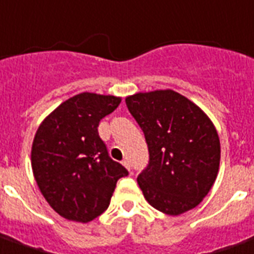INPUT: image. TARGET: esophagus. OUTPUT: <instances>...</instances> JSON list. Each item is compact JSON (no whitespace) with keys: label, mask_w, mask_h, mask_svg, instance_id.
Wrapping results in <instances>:
<instances>
[{"label":"esophagus","mask_w":254,"mask_h":254,"mask_svg":"<svg viewBox=\"0 0 254 254\" xmlns=\"http://www.w3.org/2000/svg\"><path fill=\"white\" fill-rule=\"evenodd\" d=\"M123 165L125 166V168H127V170H130L131 166H130V162H129V160H124V161H123Z\"/></svg>","instance_id":"obj_1"}]
</instances>
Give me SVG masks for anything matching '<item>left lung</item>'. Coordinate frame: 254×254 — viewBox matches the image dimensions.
I'll return each instance as SVG.
<instances>
[{
	"label": "left lung",
	"instance_id": "left-lung-1",
	"mask_svg": "<svg viewBox=\"0 0 254 254\" xmlns=\"http://www.w3.org/2000/svg\"><path fill=\"white\" fill-rule=\"evenodd\" d=\"M125 102L148 144L149 164L137 177L146 201L169 216L196 208L220 166V138L210 119L170 89L135 93Z\"/></svg>",
	"mask_w": 254,
	"mask_h": 254
}]
</instances>
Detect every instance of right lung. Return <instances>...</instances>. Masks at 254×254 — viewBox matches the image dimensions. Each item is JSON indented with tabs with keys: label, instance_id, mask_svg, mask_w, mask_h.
I'll list each match as a JSON object with an SVG mask.
<instances>
[{
	"label": "right lung",
	"instance_id": "1",
	"mask_svg": "<svg viewBox=\"0 0 254 254\" xmlns=\"http://www.w3.org/2000/svg\"><path fill=\"white\" fill-rule=\"evenodd\" d=\"M121 98L80 93L56 108L37 129L32 169L48 204L66 220L89 222L105 212L127 170L109 157L98 125Z\"/></svg>",
	"mask_w": 254,
	"mask_h": 254
}]
</instances>
